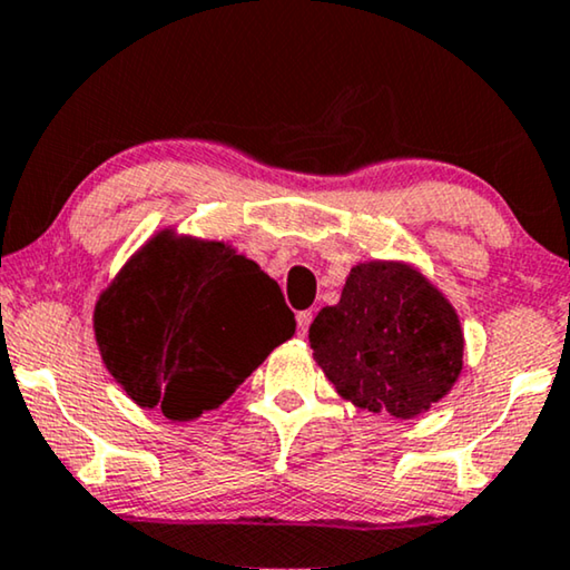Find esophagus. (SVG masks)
<instances>
[{
	"instance_id": "34e87169",
	"label": "esophagus",
	"mask_w": 570,
	"mask_h": 570,
	"mask_svg": "<svg viewBox=\"0 0 570 570\" xmlns=\"http://www.w3.org/2000/svg\"><path fill=\"white\" fill-rule=\"evenodd\" d=\"M312 309H304V312H299V315H296V333L299 335H307V331H309V325H312Z\"/></svg>"
}]
</instances>
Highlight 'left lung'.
<instances>
[{"instance_id": "8db88e82", "label": "left lung", "mask_w": 570, "mask_h": 570, "mask_svg": "<svg viewBox=\"0 0 570 570\" xmlns=\"http://www.w3.org/2000/svg\"><path fill=\"white\" fill-rule=\"evenodd\" d=\"M309 346L341 397L405 421L452 390L464 338L454 307L421 271L368 261L351 268L341 302L320 309Z\"/></svg>"}]
</instances>
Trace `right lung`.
Returning <instances> with one entry per match:
<instances>
[{"instance_id": "obj_1", "label": "right lung", "mask_w": 570, "mask_h": 570, "mask_svg": "<svg viewBox=\"0 0 570 570\" xmlns=\"http://www.w3.org/2000/svg\"><path fill=\"white\" fill-rule=\"evenodd\" d=\"M294 331L282 288L258 263L170 232L149 239L95 307L108 372L136 405L170 421L219 407Z\"/></svg>"}]
</instances>
